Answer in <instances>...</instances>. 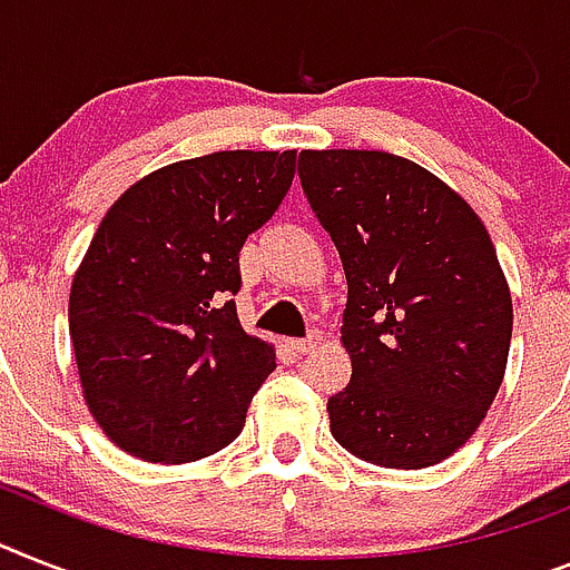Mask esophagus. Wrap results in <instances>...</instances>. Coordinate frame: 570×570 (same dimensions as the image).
Here are the masks:
<instances>
[{
	"label": "esophagus",
	"instance_id": "1",
	"mask_svg": "<svg viewBox=\"0 0 570 570\" xmlns=\"http://www.w3.org/2000/svg\"><path fill=\"white\" fill-rule=\"evenodd\" d=\"M318 342H322V338H318V336H315V333H313V336H309V338H293V342H289V347H293V351L298 353V356H307V353L313 351V347H315V344H318Z\"/></svg>",
	"mask_w": 570,
	"mask_h": 570
}]
</instances>
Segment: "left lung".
<instances>
[{
    "label": "left lung",
    "instance_id": "obj_1",
    "mask_svg": "<svg viewBox=\"0 0 570 570\" xmlns=\"http://www.w3.org/2000/svg\"><path fill=\"white\" fill-rule=\"evenodd\" d=\"M298 176L342 255L347 389L330 432L358 461L425 470L484 423L507 371L513 298L472 205L385 150H301Z\"/></svg>",
    "mask_w": 570,
    "mask_h": 570
}]
</instances>
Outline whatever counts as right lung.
<instances>
[{
	"label": "right lung",
	"instance_id": "obj_1",
	"mask_svg": "<svg viewBox=\"0 0 570 570\" xmlns=\"http://www.w3.org/2000/svg\"><path fill=\"white\" fill-rule=\"evenodd\" d=\"M295 150H219L165 165L100 219L69 293L86 409L115 446L150 463L226 449L275 371L232 295L240 248L295 176Z\"/></svg>",
	"mask_w": 570,
	"mask_h": 570
}]
</instances>
